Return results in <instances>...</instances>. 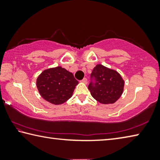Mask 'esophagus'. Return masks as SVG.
<instances>
[{
    "mask_svg": "<svg viewBox=\"0 0 160 160\" xmlns=\"http://www.w3.org/2000/svg\"><path fill=\"white\" fill-rule=\"evenodd\" d=\"M81 82H83V83H85V84H87V83H88V79H87L86 78H83V79H82V80H81Z\"/></svg>",
    "mask_w": 160,
    "mask_h": 160,
    "instance_id": "esophagus-1",
    "label": "esophagus"
}]
</instances>
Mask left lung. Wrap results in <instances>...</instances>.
<instances>
[{"instance_id":"1","label":"left lung","mask_w":160,"mask_h":160,"mask_svg":"<svg viewBox=\"0 0 160 160\" xmlns=\"http://www.w3.org/2000/svg\"><path fill=\"white\" fill-rule=\"evenodd\" d=\"M124 81L116 70L97 65L90 75L88 89L93 98L102 104H113L123 91Z\"/></svg>"}]
</instances>
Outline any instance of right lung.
<instances>
[{
	"mask_svg": "<svg viewBox=\"0 0 160 160\" xmlns=\"http://www.w3.org/2000/svg\"><path fill=\"white\" fill-rule=\"evenodd\" d=\"M78 81L61 67L45 70L38 77L37 86L41 96L53 104H61L72 97Z\"/></svg>",
	"mask_w": 160,
	"mask_h": 160,
	"instance_id": "obj_1",
	"label": "right lung"
}]
</instances>
